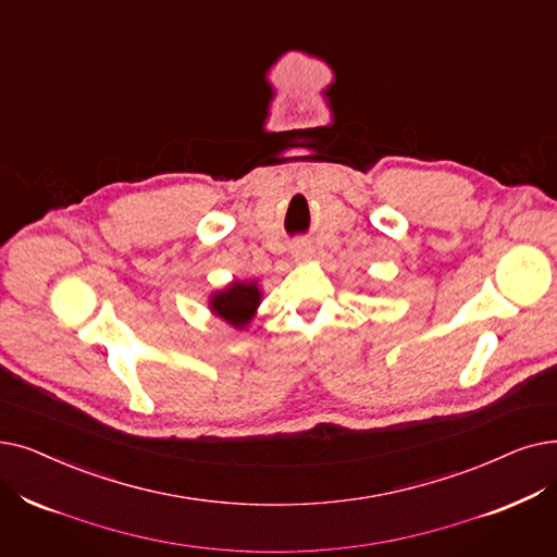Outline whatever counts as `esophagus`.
<instances>
[{
    "label": "esophagus",
    "instance_id": "34e87169",
    "mask_svg": "<svg viewBox=\"0 0 557 557\" xmlns=\"http://www.w3.org/2000/svg\"><path fill=\"white\" fill-rule=\"evenodd\" d=\"M292 252H294V259L296 261H307L309 257H311V244H309V240H296V244H294V248H292Z\"/></svg>",
    "mask_w": 557,
    "mask_h": 557
}]
</instances>
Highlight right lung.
<instances>
[{"mask_svg":"<svg viewBox=\"0 0 557 557\" xmlns=\"http://www.w3.org/2000/svg\"><path fill=\"white\" fill-rule=\"evenodd\" d=\"M259 305V288L257 284H240L234 282L225 292H221L219 296L211 298V307L213 311L223 317L227 323L240 327L250 321V317L255 313Z\"/></svg>","mask_w":557,"mask_h":557,"instance_id":"right-lung-1","label":"right lung"}]
</instances>
